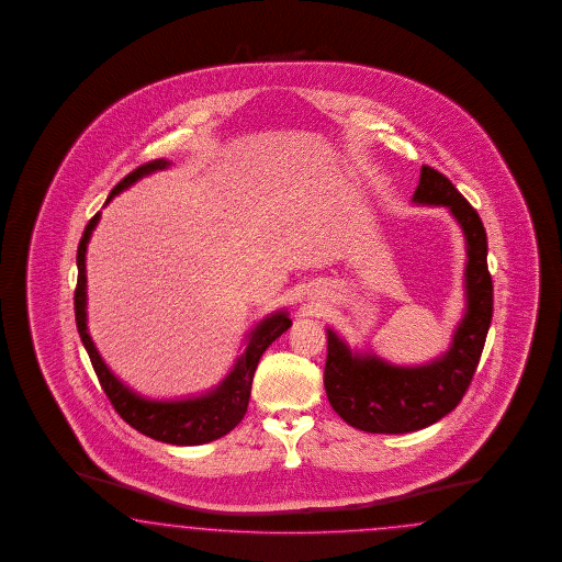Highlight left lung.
<instances>
[{"label":"left lung","mask_w":562,"mask_h":562,"mask_svg":"<svg viewBox=\"0 0 562 562\" xmlns=\"http://www.w3.org/2000/svg\"><path fill=\"white\" fill-rule=\"evenodd\" d=\"M412 202L441 205L465 238V311L442 357L418 367H397L373 352H355L327 329L324 385L331 408L364 432L404 435L435 425L460 404L476 373L493 319V278L486 231L476 210L439 170L423 167Z\"/></svg>","instance_id":"left-lung-1"}]
</instances>
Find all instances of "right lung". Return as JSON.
Returning <instances> with one entry per match:
<instances>
[{
  "instance_id": "right-lung-1",
  "label": "right lung",
  "mask_w": 562,
  "mask_h": 562,
  "mask_svg": "<svg viewBox=\"0 0 562 562\" xmlns=\"http://www.w3.org/2000/svg\"><path fill=\"white\" fill-rule=\"evenodd\" d=\"M170 167L169 160L156 158L134 172H130L123 181H120L115 189L109 193L104 205L109 204L123 189L132 188L136 181L146 175H153L156 170ZM101 221V212L94 214L86 224L85 235L78 245V284L74 294V311H76V325L78 334L82 338L86 352L94 367V373L101 381V387L111 400L113 408L117 409L121 418L130 426H134L142 435L150 437L154 441L170 442V445H204V442L216 441L224 435H228L235 426L243 420L249 395H251V383L256 374L257 362L266 348L278 340L292 322L286 311H276L261 319L259 324L247 334L243 355L235 360V367L226 374L214 390L195 395V397H183V400H148L136 392H132L127 385H123L115 373L106 367L102 360L94 341L88 334V317H86V249L88 240L92 237V231Z\"/></svg>"
}]
</instances>
